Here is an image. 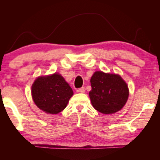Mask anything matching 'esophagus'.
Segmentation results:
<instances>
[{
  "label": "esophagus",
  "mask_w": 160,
  "mask_h": 160,
  "mask_svg": "<svg viewBox=\"0 0 160 160\" xmlns=\"http://www.w3.org/2000/svg\"><path fill=\"white\" fill-rule=\"evenodd\" d=\"M78 92H80V93H85V88H79L78 90H77Z\"/></svg>",
  "instance_id": "34e87169"
}]
</instances>
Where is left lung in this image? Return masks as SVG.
Wrapping results in <instances>:
<instances>
[{"label":"left lung","mask_w":160,"mask_h":160,"mask_svg":"<svg viewBox=\"0 0 160 160\" xmlns=\"http://www.w3.org/2000/svg\"><path fill=\"white\" fill-rule=\"evenodd\" d=\"M92 90L89 92L92 104L97 111L111 114L120 111L129 95L126 82L118 74L96 71L90 79Z\"/></svg>","instance_id":"1"}]
</instances>
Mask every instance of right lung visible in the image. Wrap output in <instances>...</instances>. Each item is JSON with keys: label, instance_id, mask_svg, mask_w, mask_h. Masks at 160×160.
Segmentation results:
<instances>
[{"label": "right lung", "instance_id": "add662e5", "mask_svg": "<svg viewBox=\"0 0 160 160\" xmlns=\"http://www.w3.org/2000/svg\"><path fill=\"white\" fill-rule=\"evenodd\" d=\"M31 92L35 104L51 114L62 112L73 94L68 83L58 73L37 78L32 84Z\"/></svg>", "mask_w": 160, "mask_h": 160}]
</instances>
